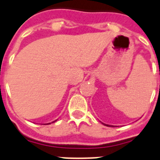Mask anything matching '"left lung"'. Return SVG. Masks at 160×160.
Listing matches in <instances>:
<instances>
[{"instance_id": "1", "label": "left lung", "mask_w": 160, "mask_h": 160, "mask_svg": "<svg viewBox=\"0 0 160 160\" xmlns=\"http://www.w3.org/2000/svg\"><path fill=\"white\" fill-rule=\"evenodd\" d=\"M104 125H106V124H104ZM106 126H107V127H108L109 125H106ZM109 127H110V126H109Z\"/></svg>"}]
</instances>
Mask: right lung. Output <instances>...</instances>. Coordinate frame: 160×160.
<instances>
[{"label": "right lung", "mask_w": 160, "mask_h": 160, "mask_svg": "<svg viewBox=\"0 0 160 160\" xmlns=\"http://www.w3.org/2000/svg\"><path fill=\"white\" fill-rule=\"evenodd\" d=\"M54 122H56V121H54ZM48 124H51V123H48Z\"/></svg>", "instance_id": "add662e5"}]
</instances>
